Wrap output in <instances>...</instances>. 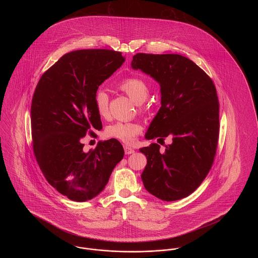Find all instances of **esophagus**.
Listing matches in <instances>:
<instances>
[{
  "instance_id": "1",
  "label": "esophagus",
  "mask_w": 258,
  "mask_h": 258,
  "mask_svg": "<svg viewBox=\"0 0 258 258\" xmlns=\"http://www.w3.org/2000/svg\"><path fill=\"white\" fill-rule=\"evenodd\" d=\"M123 150H124L125 155H131V154L135 153V150L133 148L128 147V146H124Z\"/></svg>"
}]
</instances>
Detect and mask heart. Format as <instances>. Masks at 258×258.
Returning <instances> with one entry per match:
<instances>
[{
    "mask_svg": "<svg viewBox=\"0 0 258 258\" xmlns=\"http://www.w3.org/2000/svg\"><path fill=\"white\" fill-rule=\"evenodd\" d=\"M119 89L126 94L136 104L143 103L149 96L150 89L147 82L137 76H130L119 83ZM95 103L98 115L105 118L109 109V96L104 90H98L95 96ZM141 132V125L133 122H116L105 128V135L109 138L120 140L123 143L131 144L135 142L136 136Z\"/></svg>",
    "mask_w": 258,
    "mask_h": 258,
    "instance_id": "obj_1",
    "label": "heart"
}]
</instances>
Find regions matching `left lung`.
<instances>
[{"mask_svg":"<svg viewBox=\"0 0 258 258\" xmlns=\"http://www.w3.org/2000/svg\"><path fill=\"white\" fill-rule=\"evenodd\" d=\"M132 67L160 83L161 107L146 133V139L172 140L141 148L147 165L141 178L148 191L164 201L192 194L208 175L217 153L220 103L208 74L178 54L137 53Z\"/></svg>","mask_w":258,"mask_h":258,"instance_id":"left-lung-1","label":"left lung"}]
</instances>
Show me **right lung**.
I'll return each instance as SVG.
<instances>
[{
  "label": "right lung",
  "instance_id": "1",
  "mask_svg": "<svg viewBox=\"0 0 258 258\" xmlns=\"http://www.w3.org/2000/svg\"><path fill=\"white\" fill-rule=\"evenodd\" d=\"M124 61L121 52L75 50L67 53L40 77L31 105L34 153L47 182L76 202L97 197L123 158L117 139L99 141L84 152L85 135L100 131L95 96L98 86Z\"/></svg>",
  "mask_w": 258,
  "mask_h": 258
}]
</instances>
